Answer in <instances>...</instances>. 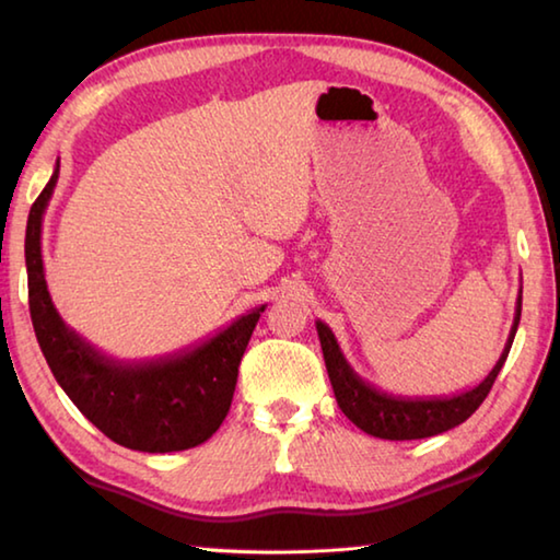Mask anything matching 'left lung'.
I'll use <instances>...</instances> for the list:
<instances>
[{
  "label": "left lung",
  "instance_id": "left-lung-1",
  "mask_svg": "<svg viewBox=\"0 0 560 560\" xmlns=\"http://www.w3.org/2000/svg\"><path fill=\"white\" fill-rule=\"evenodd\" d=\"M521 320V291L516 299V314L514 324H511L506 346L501 350L497 365L491 368L489 375L479 385L469 387V390L457 395H432V397H402V395H387L377 390L371 383H365L340 350L338 340L324 320H316V330L320 338V348H324L326 371L334 385L338 407L343 410L350 422L368 434L381 440H424L442 434L452 428H457L464 420L477 412V407L485 402L491 385H494L497 375L504 365V360L514 343L516 328Z\"/></svg>",
  "mask_w": 560,
  "mask_h": 560
}]
</instances>
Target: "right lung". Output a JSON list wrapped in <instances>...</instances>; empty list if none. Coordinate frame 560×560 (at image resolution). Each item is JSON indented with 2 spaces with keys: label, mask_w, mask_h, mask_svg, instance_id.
I'll list each match as a JSON object with an SVG mask.
<instances>
[{
  "label": "right lung",
  "mask_w": 560,
  "mask_h": 560,
  "mask_svg": "<svg viewBox=\"0 0 560 560\" xmlns=\"http://www.w3.org/2000/svg\"><path fill=\"white\" fill-rule=\"evenodd\" d=\"M59 163L26 222V277L36 340L56 383L96 428L128 450L163 454L197 447L230 412L246 343L264 308L232 320L220 334L155 360H116L86 343L61 320L49 296L42 259V222Z\"/></svg>",
  "instance_id": "add662e5"
}]
</instances>
